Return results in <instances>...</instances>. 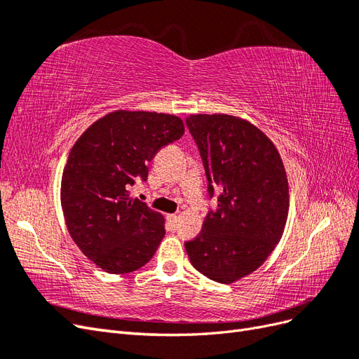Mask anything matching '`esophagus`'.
<instances>
[{"label":"esophagus","instance_id":"obj_1","mask_svg":"<svg viewBox=\"0 0 359 359\" xmlns=\"http://www.w3.org/2000/svg\"><path fill=\"white\" fill-rule=\"evenodd\" d=\"M168 223L172 226V227H175L177 226V222H178V217L175 215V214H168Z\"/></svg>","mask_w":359,"mask_h":359}]
</instances>
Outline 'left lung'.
<instances>
[{"label": "left lung", "mask_w": 359, "mask_h": 359, "mask_svg": "<svg viewBox=\"0 0 359 359\" xmlns=\"http://www.w3.org/2000/svg\"><path fill=\"white\" fill-rule=\"evenodd\" d=\"M186 124L217 206L186 250L191 265L217 283L252 274L278 244L289 211L283 163L273 142L244 119L190 115Z\"/></svg>", "instance_id": "left-lung-1"}]
</instances>
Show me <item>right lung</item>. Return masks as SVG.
<instances>
[{"label": "right lung", "mask_w": 359, "mask_h": 359, "mask_svg": "<svg viewBox=\"0 0 359 359\" xmlns=\"http://www.w3.org/2000/svg\"><path fill=\"white\" fill-rule=\"evenodd\" d=\"M184 133L178 116L118 111L73 145L61 180V205L73 241L106 273L144 266L165 236L163 215L128 190L148 178L157 151Z\"/></svg>", "instance_id": "obj_1"}]
</instances>
